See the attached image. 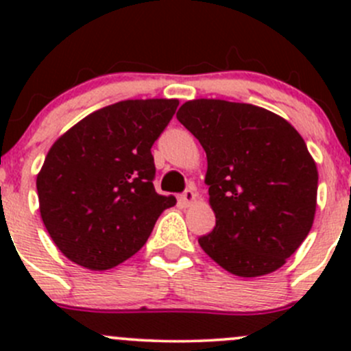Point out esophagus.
Returning a JSON list of instances; mask_svg holds the SVG:
<instances>
[{
  "instance_id": "obj_1",
  "label": "esophagus",
  "mask_w": 351,
  "mask_h": 351,
  "mask_svg": "<svg viewBox=\"0 0 351 351\" xmlns=\"http://www.w3.org/2000/svg\"><path fill=\"white\" fill-rule=\"evenodd\" d=\"M195 200H197V193H195V190H193V189L185 190V192L180 195V202H182L183 205H186V207H189V205H192Z\"/></svg>"
}]
</instances>
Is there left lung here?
<instances>
[{
	"label": "left lung",
	"mask_w": 351,
	"mask_h": 351,
	"mask_svg": "<svg viewBox=\"0 0 351 351\" xmlns=\"http://www.w3.org/2000/svg\"><path fill=\"white\" fill-rule=\"evenodd\" d=\"M176 119L207 154L215 228L202 250L236 277L284 267L316 214L319 175L302 136L270 110L214 98L186 101Z\"/></svg>",
	"instance_id": "8db88e82"
}]
</instances>
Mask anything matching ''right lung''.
<instances>
[{
	"instance_id": "add662e5",
	"label": "right lung",
	"mask_w": 351,
	"mask_h": 351,
	"mask_svg": "<svg viewBox=\"0 0 351 351\" xmlns=\"http://www.w3.org/2000/svg\"><path fill=\"white\" fill-rule=\"evenodd\" d=\"M171 98L123 100L90 113L49 149L37 175L40 217L62 254L108 270L147 241L176 198L154 190V141L175 115Z\"/></svg>"
}]
</instances>
